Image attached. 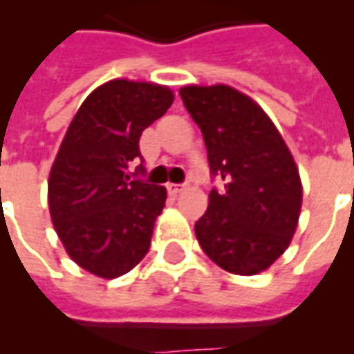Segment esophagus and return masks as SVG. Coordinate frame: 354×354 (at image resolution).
Masks as SVG:
<instances>
[{
  "label": "esophagus",
  "mask_w": 354,
  "mask_h": 354,
  "mask_svg": "<svg viewBox=\"0 0 354 354\" xmlns=\"http://www.w3.org/2000/svg\"><path fill=\"white\" fill-rule=\"evenodd\" d=\"M167 191H169V194L182 193L183 185H180V183H167Z\"/></svg>",
  "instance_id": "esophagus-1"
}]
</instances>
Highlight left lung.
<instances>
[{
	"label": "left lung",
	"instance_id": "1",
	"mask_svg": "<svg viewBox=\"0 0 354 354\" xmlns=\"http://www.w3.org/2000/svg\"><path fill=\"white\" fill-rule=\"evenodd\" d=\"M183 106L204 136L213 178L209 205L194 224L205 255L239 275L263 272L296 232L301 180L290 150L257 102L230 86H185Z\"/></svg>",
	"mask_w": 354,
	"mask_h": 354
}]
</instances>
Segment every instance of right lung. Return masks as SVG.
<instances>
[{"label": "right lung", "mask_w": 354, "mask_h": 354, "mask_svg": "<svg viewBox=\"0 0 354 354\" xmlns=\"http://www.w3.org/2000/svg\"><path fill=\"white\" fill-rule=\"evenodd\" d=\"M172 101L165 86L110 80L86 97L64 136L47 183L49 211L69 257L93 275L119 277L149 252L167 191L127 171L141 160L143 130Z\"/></svg>", "instance_id": "add662e5"}]
</instances>
